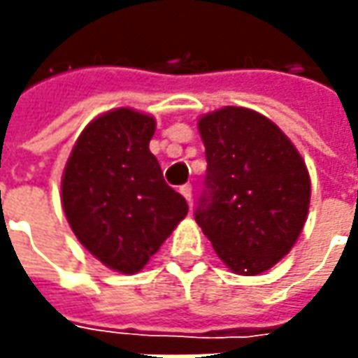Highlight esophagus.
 Returning a JSON list of instances; mask_svg holds the SVG:
<instances>
[{"instance_id": "34e87169", "label": "esophagus", "mask_w": 358, "mask_h": 358, "mask_svg": "<svg viewBox=\"0 0 358 358\" xmlns=\"http://www.w3.org/2000/svg\"><path fill=\"white\" fill-rule=\"evenodd\" d=\"M179 193H181V195L187 199V203L191 205V199H193V187L189 185V183H187V185H181Z\"/></svg>"}]
</instances>
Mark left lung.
Segmentation results:
<instances>
[{
  "label": "left lung",
  "mask_w": 358,
  "mask_h": 358,
  "mask_svg": "<svg viewBox=\"0 0 358 358\" xmlns=\"http://www.w3.org/2000/svg\"><path fill=\"white\" fill-rule=\"evenodd\" d=\"M197 125L207 175L195 221L233 273L268 271L293 249L307 221V165L291 139L253 109L223 107Z\"/></svg>",
  "instance_id": "1"
}]
</instances>
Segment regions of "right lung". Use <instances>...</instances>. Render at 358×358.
I'll return each mask as SVG.
<instances>
[{
  "mask_svg": "<svg viewBox=\"0 0 358 358\" xmlns=\"http://www.w3.org/2000/svg\"><path fill=\"white\" fill-rule=\"evenodd\" d=\"M153 133L151 115L107 111L81 131L63 171L69 227L95 259L123 275L141 271L189 211L149 151Z\"/></svg>",
  "mask_w": 358,
  "mask_h": 358,
  "instance_id": "add662e5",
  "label": "right lung"
}]
</instances>
